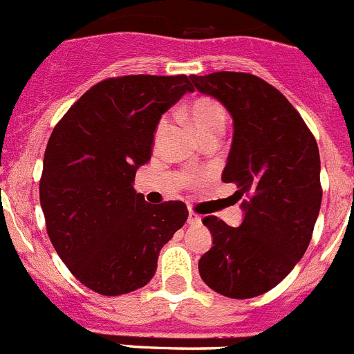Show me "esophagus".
<instances>
[{
	"label": "esophagus",
	"mask_w": 354,
	"mask_h": 354,
	"mask_svg": "<svg viewBox=\"0 0 354 354\" xmlns=\"http://www.w3.org/2000/svg\"><path fill=\"white\" fill-rule=\"evenodd\" d=\"M187 223H189V225H200V223H202V216L195 214V212H189V216H187Z\"/></svg>",
	"instance_id": "esophagus-1"
}]
</instances>
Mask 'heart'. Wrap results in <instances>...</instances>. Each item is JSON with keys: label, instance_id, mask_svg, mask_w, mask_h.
I'll return each mask as SVG.
<instances>
[{"label": "heart", "instance_id": "1", "mask_svg": "<svg viewBox=\"0 0 354 354\" xmlns=\"http://www.w3.org/2000/svg\"><path fill=\"white\" fill-rule=\"evenodd\" d=\"M189 122H192V126L195 127L200 138L204 140L205 136L212 133H223L225 124H227V115H225L223 108L216 101H212V99H198L189 108ZM167 129L168 118L165 117L159 120L158 127H156V143L161 142Z\"/></svg>", "mask_w": 354, "mask_h": 354}]
</instances>
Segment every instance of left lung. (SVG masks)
<instances>
[{"label":"left lung","instance_id":"obj_1","mask_svg":"<svg viewBox=\"0 0 354 354\" xmlns=\"http://www.w3.org/2000/svg\"><path fill=\"white\" fill-rule=\"evenodd\" d=\"M234 120L223 183L237 186L243 221L228 227L205 216L212 248L200 277L227 298H255L277 287L305 255L321 209V159L315 138L274 86L245 72L189 76Z\"/></svg>","mask_w":354,"mask_h":354}]
</instances>
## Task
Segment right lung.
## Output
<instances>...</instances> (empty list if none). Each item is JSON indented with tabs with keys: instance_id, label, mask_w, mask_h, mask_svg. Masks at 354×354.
I'll list each match as a JSON object with an SVG mask.
<instances>
[{
	"instance_id": "right-lung-1",
	"label": "right lung",
	"mask_w": 354,
	"mask_h": 354,
	"mask_svg": "<svg viewBox=\"0 0 354 354\" xmlns=\"http://www.w3.org/2000/svg\"><path fill=\"white\" fill-rule=\"evenodd\" d=\"M193 92L187 76L104 80L58 122L40 179L49 239L83 286L118 296L147 286L159 252L186 223L183 202L147 204L134 175L149 162L162 113Z\"/></svg>"
}]
</instances>
